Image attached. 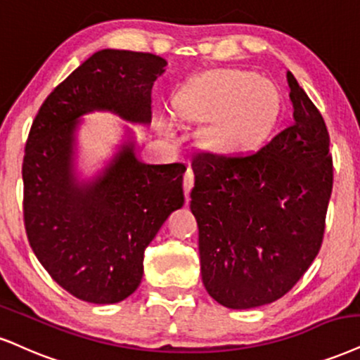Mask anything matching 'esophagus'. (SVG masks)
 Returning a JSON list of instances; mask_svg holds the SVG:
<instances>
[{
    "instance_id": "obj_1",
    "label": "esophagus",
    "mask_w": 360,
    "mask_h": 360,
    "mask_svg": "<svg viewBox=\"0 0 360 360\" xmlns=\"http://www.w3.org/2000/svg\"><path fill=\"white\" fill-rule=\"evenodd\" d=\"M193 181H195L193 170L188 167L187 172H185V175H184V190H185V197H187V202L190 197V190H192V187H193Z\"/></svg>"
}]
</instances>
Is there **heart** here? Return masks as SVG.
I'll return each instance as SVG.
<instances>
[{"label":"heart","instance_id":"obj_1","mask_svg":"<svg viewBox=\"0 0 360 360\" xmlns=\"http://www.w3.org/2000/svg\"><path fill=\"white\" fill-rule=\"evenodd\" d=\"M190 118L219 120L217 133L227 145H245L274 125L278 93L267 79L242 72L215 75L184 106Z\"/></svg>","mask_w":360,"mask_h":360}]
</instances>
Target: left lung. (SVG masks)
Instances as JSON below:
<instances>
[{"mask_svg": "<svg viewBox=\"0 0 360 360\" xmlns=\"http://www.w3.org/2000/svg\"><path fill=\"white\" fill-rule=\"evenodd\" d=\"M294 123L248 153H195L202 281L229 309L281 299L321 250L334 165L317 106L287 73Z\"/></svg>", "mask_w": 360, "mask_h": 360, "instance_id": "1", "label": "left lung"}]
</instances>
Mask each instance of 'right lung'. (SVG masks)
Returning <instances> with one entry per match:
<instances>
[{
    "label": "right lung",
    "instance_id": "right-lung-1",
    "mask_svg": "<svg viewBox=\"0 0 360 360\" xmlns=\"http://www.w3.org/2000/svg\"><path fill=\"white\" fill-rule=\"evenodd\" d=\"M167 61L152 53L101 50L61 82L31 125L23 158V217L39 264L66 292L117 304L140 285L145 248L184 205V163L146 165L123 145L98 180L73 176L77 118L110 110L152 120V88Z\"/></svg>",
    "mask_w": 360,
    "mask_h": 360
}]
</instances>
